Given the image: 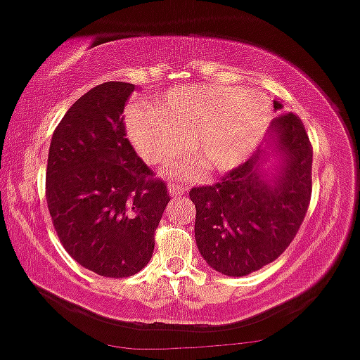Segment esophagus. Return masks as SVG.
Segmentation results:
<instances>
[{
    "instance_id": "obj_1",
    "label": "esophagus",
    "mask_w": 360,
    "mask_h": 360,
    "mask_svg": "<svg viewBox=\"0 0 360 360\" xmlns=\"http://www.w3.org/2000/svg\"><path fill=\"white\" fill-rule=\"evenodd\" d=\"M168 191L173 197H180V195L185 194V187L181 184H179V181H169Z\"/></svg>"
}]
</instances>
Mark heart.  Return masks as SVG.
<instances>
[{
    "mask_svg": "<svg viewBox=\"0 0 360 360\" xmlns=\"http://www.w3.org/2000/svg\"><path fill=\"white\" fill-rule=\"evenodd\" d=\"M271 120L266 98L230 86H179L150 108L129 115V134L150 165H168L185 148L207 172H228L245 161ZM194 165L179 166L180 173Z\"/></svg>",
    "mask_w": 360,
    "mask_h": 360,
    "instance_id": "b5f03b06",
    "label": "heart"
}]
</instances>
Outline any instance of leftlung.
I'll list each match as a JSON object with an SVG mask.
<instances>
[{
  "mask_svg": "<svg viewBox=\"0 0 360 360\" xmlns=\"http://www.w3.org/2000/svg\"><path fill=\"white\" fill-rule=\"evenodd\" d=\"M274 110H281V104L274 103ZM271 132L273 144L285 158L273 185L261 179L259 153L216 184L188 192L195 204L200 256L228 276H245L280 257L311 202L312 146L302 120L292 111L280 113Z\"/></svg>",
  "mask_w": 360,
  "mask_h": 360,
  "instance_id": "left-lung-1",
  "label": "left lung"
}]
</instances>
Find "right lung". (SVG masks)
Here are the masks:
<instances>
[{"instance_id":"add662e5","label":"right lung","mask_w":360,"mask_h":360,"mask_svg":"<svg viewBox=\"0 0 360 360\" xmlns=\"http://www.w3.org/2000/svg\"><path fill=\"white\" fill-rule=\"evenodd\" d=\"M134 84L104 82L72 104L53 134L46 200L70 256L104 278H127L149 262L172 199L127 137L123 110Z\"/></svg>"}]
</instances>
